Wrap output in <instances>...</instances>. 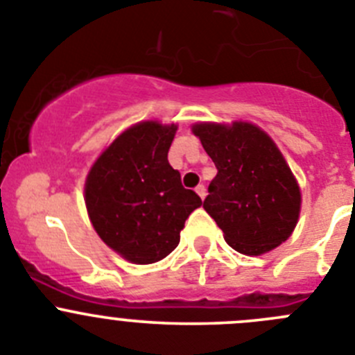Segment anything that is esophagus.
Returning <instances> with one entry per match:
<instances>
[{"mask_svg": "<svg viewBox=\"0 0 355 355\" xmlns=\"http://www.w3.org/2000/svg\"><path fill=\"white\" fill-rule=\"evenodd\" d=\"M195 191H197V193H199V197H200V199H204V197H206V195H207V191H206V187H204V184H199V187L195 188Z\"/></svg>", "mask_w": 355, "mask_h": 355, "instance_id": "esophagus-1", "label": "esophagus"}]
</instances>
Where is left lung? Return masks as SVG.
<instances>
[{
	"label": "left lung",
	"mask_w": 355,
	"mask_h": 355,
	"mask_svg": "<svg viewBox=\"0 0 355 355\" xmlns=\"http://www.w3.org/2000/svg\"><path fill=\"white\" fill-rule=\"evenodd\" d=\"M193 133L216 167L204 209L236 252L260 255L294 230L301 191L268 133L250 123H200Z\"/></svg>",
	"instance_id": "left-lung-1"
}]
</instances>
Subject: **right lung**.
Instances as JSON below:
<instances>
[{
    "label": "right lung",
    "instance_id": "right-lung-1",
    "mask_svg": "<svg viewBox=\"0 0 355 355\" xmlns=\"http://www.w3.org/2000/svg\"><path fill=\"white\" fill-rule=\"evenodd\" d=\"M175 125L146 121L123 132L87 174L86 207L107 246L153 264L180 245L187 218L202 204L167 160Z\"/></svg>",
    "mask_w": 355,
    "mask_h": 355
}]
</instances>
